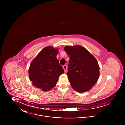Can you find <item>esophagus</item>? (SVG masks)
I'll return each mask as SVG.
<instances>
[{
	"label": "esophagus",
	"mask_w": 125,
	"mask_h": 125,
	"mask_svg": "<svg viewBox=\"0 0 125 125\" xmlns=\"http://www.w3.org/2000/svg\"><path fill=\"white\" fill-rule=\"evenodd\" d=\"M63 69H64L65 73H66V72H67V66H66V65H63Z\"/></svg>",
	"instance_id": "obj_1"
}]
</instances>
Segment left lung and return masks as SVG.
<instances>
[{
  "label": "left lung",
  "instance_id": "8db88e82",
  "mask_svg": "<svg viewBox=\"0 0 125 125\" xmlns=\"http://www.w3.org/2000/svg\"><path fill=\"white\" fill-rule=\"evenodd\" d=\"M69 56L66 74L72 88L78 92L88 91L96 83L99 76V66L95 58L80 45L65 46Z\"/></svg>",
  "mask_w": 125,
  "mask_h": 125
}]
</instances>
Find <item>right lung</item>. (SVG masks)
<instances>
[{"instance_id":"add662e5","label":"right lung","mask_w":125,"mask_h":125,"mask_svg":"<svg viewBox=\"0 0 125 125\" xmlns=\"http://www.w3.org/2000/svg\"><path fill=\"white\" fill-rule=\"evenodd\" d=\"M58 50L51 46L43 48L30 65L29 74L32 84L46 91L55 86L64 70L57 60Z\"/></svg>"}]
</instances>
